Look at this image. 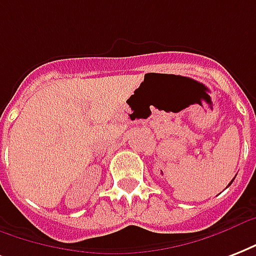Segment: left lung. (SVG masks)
I'll list each match as a JSON object with an SVG mask.
<instances>
[{
	"instance_id": "8db88e82",
	"label": "left lung",
	"mask_w": 256,
	"mask_h": 256,
	"mask_svg": "<svg viewBox=\"0 0 256 256\" xmlns=\"http://www.w3.org/2000/svg\"><path fill=\"white\" fill-rule=\"evenodd\" d=\"M232 181H234V180H232ZM232 181H231V182H232ZM231 182H230V184H228V185H231Z\"/></svg>"
}]
</instances>
